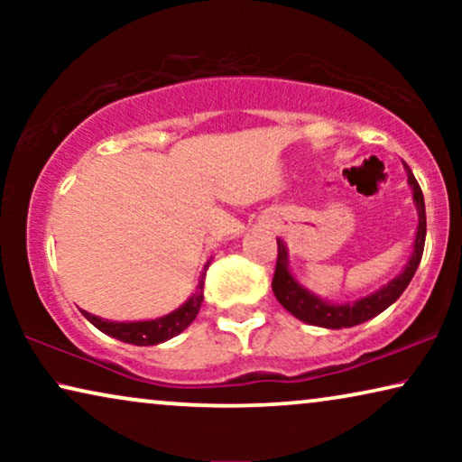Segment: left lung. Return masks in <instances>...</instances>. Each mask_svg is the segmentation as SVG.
<instances>
[{
	"mask_svg": "<svg viewBox=\"0 0 462 462\" xmlns=\"http://www.w3.org/2000/svg\"><path fill=\"white\" fill-rule=\"evenodd\" d=\"M403 166H406V163H403ZM406 170H408V182L414 193L416 210H419V229H416L414 250L406 264V269H403L395 280H391L387 286L376 290L374 294L365 296V299H359L356 302H346V305H330V302L321 300L319 296L309 292V290L302 288L300 283L290 275L288 250L286 245H283V242L277 239V263H275V273H273V282H271V288H273L275 299L282 302V307L288 309L294 318L307 321V324L311 326L338 330V328H351L376 318L378 313H383L384 309L393 305V302L400 299L403 290L408 288L410 280L414 277L416 269H419L422 250H425V237H427L425 198H422L420 185L416 182L412 170L408 166Z\"/></svg>",
	"mask_w": 462,
	"mask_h": 462,
	"instance_id": "1",
	"label": "left lung"
}]
</instances>
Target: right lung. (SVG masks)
Returning <instances> with one entry per match:
<instances>
[{
    "mask_svg": "<svg viewBox=\"0 0 462 462\" xmlns=\"http://www.w3.org/2000/svg\"><path fill=\"white\" fill-rule=\"evenodd\" d=\"M210 264V263H208ZM208 264L204 269V273L199 277V286L195 290V294L189 299L185 305L176 309L170 315H163L160 319H149V321H106L100 319L97 315H90L86 311H81L86 315V319L98 328L100 332L109 334V337L122 340V343H130V345H138V346H149V345H157L163 343V340L176 337L180 334L185 328L191 324L198 315L201 300H204V280H206V271Z\"/></svg>",
    "mask_w": 462,
    "mask_h": 462,
    "instance_id": "1",
    "label": "right lung"
}]
</instances>
